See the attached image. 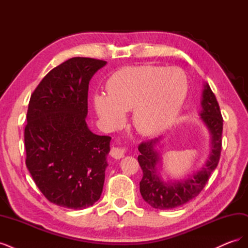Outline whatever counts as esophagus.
<instances>
[{
    "label": "esophagus",
    "mask_w": 248,
    "mask_h": 248,
    "mask_svg": "<svg viewBox=\"0 0 248 248\" xmlns=\"http://www.w3.org/2000/svg\"><path fill=\"white\" fill-rule=\"evenodd\" d=\"M126 152H127L126 147H112L110 149V155L116 159L123 158Z\"/></svg>",
    "instance_id": "esophagus-1"
}]
</instances>
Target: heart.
Wrapping results in <instances>:
<instances>
[{
	"instance_id": "1",
	"label": "heart",
	"mask_w": 248,
	"mask_h": 248,
	"mask_svg": "<svg viewBox=\"0 0 248 248\" xmlns=\"http://www.w3.org/2000/svg\"><path fill=\"white\" fill-rule=\"evenodd\" d=\"M177 73L184 78V85ZM108 94L94 97L98 115L110 126L133 109L132 121L142 134H154L174 121L187 94V80L179 68L152 65L126 66L108 79Z\"/></svg>"
}]
</instances>
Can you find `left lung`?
Segmentation results:
<instances>
[{
	"label": "left lung",
	"mask_w": 248,
	"mask_h": 248,
	"mask_svg": "<svg viewBox=\"0 0 248 248\" xmlns=\"http://www.w3.org/2000/svg\"><path fill=\"white\" fill-rule=\"evenodd\" d=\"M202 107L201 118L212 134V151L206 166L197 174L183 181L164 183L156 174V164L159 158L155 145L158 142V139L141 141L139 146L140 154L138 161L142 170L140 191L142 199L155 209L177 208L198 197L218 164L222 146L223 119L219 104L208 84L202 92Z\"/></svg>",
	"instance_id": "8db88e82"
}]
</instances>
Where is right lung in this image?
Masks as SVG:
<instances>
[{"instance_id":"obj_1","label":"right lung","mask_w":248,"mask_h":248,"mask_svg":"<svg viewBox=\"0 0 248 248\" xmlns=\"http://www.w3.org/2000/svg\"><path fill=\"white\" fill-rule=\"evenodd\" d=\"M108 62L76 57L51 69L31 95L25 126L26 166L52 204L74 210L99 200L110 137L86 123L89 82Z\"/></svg>"}]
</instances>
